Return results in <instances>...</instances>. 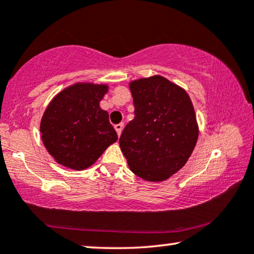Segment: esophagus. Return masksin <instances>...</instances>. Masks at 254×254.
Masks as SVG:
<instances>
[{
	"instance_id": "34e87169",
	"label": "esophagus",
	"mask_w": 254,
	"mask_h": 254,
	"mask_svg": "<svg viewBox=\"0 0 254 254\" xmlns=\"http://www.w3.org/2000/svg\"><path fill=\"white\" fill-rule=\"evenodd\" d=\"M114 128H116V130H117V133H118V135H121V131H123V129H124V124L123 123H120V124H117L116 126H114Z\"/></svg>"
}]
</instances>
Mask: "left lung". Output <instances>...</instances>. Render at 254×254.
<instances>
[{
  "label": "left lung",
  "mask_w": 254,
  "mask_h": 254,
  "mask_svg": "<svg viewBox=\"0 0 254 254\" xmlns=\"http://www.w3.org/2000/svg\"><path fill=\"white\" fill-rule=\"evenodd\" d=\"M134 119L124 128L119 144L131 172L163 182L178 172L195 147L199 128L185 90L156 75L129 83Z\"/></svg>",
  "instance_id": "8db88e82"
}]
</instances>
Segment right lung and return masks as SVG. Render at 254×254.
Wrapping results in <instances>:
<instances>
[{
  "mask_svg": "<svg viewBox=\"0 0 254 254\" xmlns=\"http://www.w3.org/2000/svg\"><path fill=\"white\" fill-rule=\"evenodd\" d=\"M107 90L105 84L76 83L47 106L40 123L41 138L59 164L84 170L118 140L109 113L99 106Z\"/></svg>",
  "mask_w": 254,
  "mask_h": 254,
  "instance_id": "obj_1",
  "label": "right lung"
}]
</instances>
